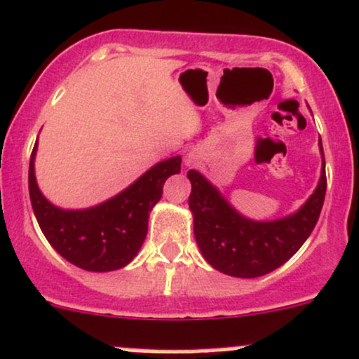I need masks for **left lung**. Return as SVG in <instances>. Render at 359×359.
<instances>
[{"label":"left lung","mask_w":359,"mask_h":359,"mask_svg":"<svg viewBox=\"0 0 359 359\" xmlns=\"http://www.w3.org/2000/svg\"><path fill=\"white\" fill-rule=\"evenodd\" d=\"M319 147L322 172L317 188L295 213L269 222L241 215L201 172L188 171L193 231L210 266L229 276L257 278L280 268L299 251L319 220L327 188L320 140Z\"/></svg>","instance_id":"left-lung-1"}]
</instances>
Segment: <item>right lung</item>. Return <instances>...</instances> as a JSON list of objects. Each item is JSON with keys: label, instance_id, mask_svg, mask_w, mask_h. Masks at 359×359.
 Returning a JSON list of instances; mask_svg holds the SVG:
<instances>
[{"label": "right lung", "instance_id": "obj_1", "mask_svg": "<svg viewBox=\"0 0 359 359\" xmlns=\"http://www.w3.org/2000/svg\"><path fill=\"white\" fill-rule=\"evenodd\" d=\"M35 152L37 142L28 168V191L40 229L64 259L95 273L115 271L134 259L147 236L149 213L163 196L164 181L181 169L180 156L161 161L114 198L83 210H64L39 190Z\"/></svg>", "mask_w": 359, "mask_h": 359}]
</instances>
